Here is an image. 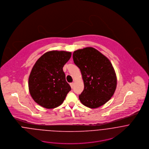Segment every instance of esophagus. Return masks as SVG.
I'll return each instance as SVG.
<instances>
[{"label": "esophagus", "instance_id": "34e87169", "mask_svg": "<svg viewBox=\"0 0 149 149\" xmlns=\"http://www.w3.org/2000/svg\"><path fill=\"white\" fill-rule=\"evenodd\" d=\"M70 85L71 88H73V86H74V83H70Z\"/></svg>", "mask_w": 149, "mask_h": 149}]
</instances>
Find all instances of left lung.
Returning <instances> with one entry per match:
<instances>
[{
	"label": "left lung",
	"instance_id": "left-lung-1",
	"mask_svg": "<svg viewBox=\"0 0 149 149\" xmlns=\"http://www.w3.org/2000/svg\"><path fill=\"white\" fill-rule=\"evenodd\" d=\"M73 58L80 69L84 84L79 96L81 103L91 108L106 104L113 95L117 85L116 73L109 59L92 47L74 51Z\"/></svg>",
	"mask_w": 149,
	"mask_h": 149
}]
</instances>
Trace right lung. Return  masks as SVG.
I'll return each mask as SVG.
<instances>
[{
	"label": "right lung",
	"instance_id": "obj_1",
	"mask_svg": "<svg viewBox=\"0 0 149 149\" xmlns=\"http://www.w3.org/2000/svg\"><path fill=\"white\" fill-rule=\"evenodd\" d=\"M72 53L52 50L43 54L34 65L29 77L30 94L38 104L47 109L60 106L71 90L63 67Z\"/></svg>",
	"mask_w": 149,
	"mask_h": 149
}]
</instances>
